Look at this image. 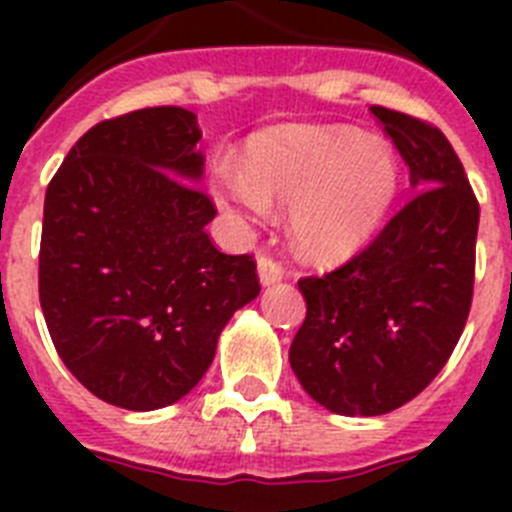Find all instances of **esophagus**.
Instances as JSON below:
<instances>
[{
	"mask_svg": "<svg viewBox=\"0 0 512 512\" xmlns=\"http://www.w3.org/2000/svg\"><path fill=\"white\" fill-rule=\"evenodd\" d=\"M259 279L264 287L269 284H277L284 279V266L279 264L274 256H266V253H259Z\"/></svg>",
	"mask_w": 512,
	"mask_h": 512,
	"instance_id": "34e87169",
	"label": "esophagus"
}]
</instances>
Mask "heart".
I'll return each mask as SVG.
<instances>
[{
  "mask_svg": "<svg viewBox=\"0 0 512 512\" xmlns=\"http://www.w3.org/2000/svg\"><path fill=\"white\" fill-rule=\"evenodd\" d=\"M397 182V158L384 140L307 125L261 135L243 171L217 174L225 200L253 215L292 207V238L315 261L364 246L390 212Z\"/></svg>",
  "mask_w": 512,
  "mask_h": 512,
  "instance_id": "obj_1",
  "label": "heart"
}]
</instances>
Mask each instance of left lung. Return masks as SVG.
I'll list each match as a JSON object with an SVG mask.
<instances>
[{
  "instance_id": "left-lung-1",
  "label": "left lung",
  "mask_w": 512,
  "mask_h": 512,
  "mask_svg": "<svg viewBox=\"0 0 512 512\" xmlns=\"http://www.w3.org/2000/svg\"><path fill=\"white\" fill-rule=\"evenodd\" d=\"M410 169L413 200L354 259L300 279L307 315L289 364L338 415H384L428 387L467 325L479 202L446 135L372 107Z\"/></svg>"
}]
</instances>
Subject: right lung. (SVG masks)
<instances>
[{
    "mask_svg": "<svg viewBox=\"0 0 512 512\" xmlns=\"http://www.w3.org/2000/svg\"><path fill=\"white\" fill-rule=\"evenodd\" d=\"M184 107L97 122L48 184L40 307L58 356L99 400L158 410L205 377L217 338L261 292L253 256L212 246Z\"/></svg>",
    "mask_w": 512,
    "mask_h": 512,
    "instance_id": "obj_1",
    "label": "right lung"
}]
</instances>
